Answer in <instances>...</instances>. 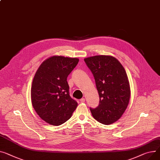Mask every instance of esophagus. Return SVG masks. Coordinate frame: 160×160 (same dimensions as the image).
<instances>
[{
    "label": "esophagus",
    "mask_w": 160,
    "mask_h": 160,
    "mask_svg": "<svg viewBox=\"0 0 160 160\" xmlns=\"http://www.w3.org/2000/svg\"><path fill=\"white\" fill-rule=\"evenodd\" d=\"M80 101L81 103H83V102H85V98H82V99H80Z\"/></svg>",
    "instance_id": "obj_1"
}]
</instances>
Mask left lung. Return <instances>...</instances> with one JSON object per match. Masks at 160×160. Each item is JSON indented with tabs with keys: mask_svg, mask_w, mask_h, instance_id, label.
<instances>
[{
	"mask_svg": "<svg viewBox=\"0 0 160 160\" xmlns=\"http://www.w3.org/2000/svg\"><path fill=\"white\" fill-rule=\"evenodd\" d=\"M92 72L100 98L97 108H90L95 120L105 125L119 120L128 106L131 90L126 71L112 56L97 55L84 59Z\"/></svg>",
	"mask_w": 160,
	"mask_h": 160,
	"instance_id": "left-lung-1",
	"label": "left lung"
}]
</instances>
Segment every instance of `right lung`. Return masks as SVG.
<instances>
[{"instance_id":"add662e5","label":"right lung","mask_w":160,"mask_h":160,"mask_svg":"<svg viewBox=\"0 0 160 160\" xmlns=\"http://www.w3.org/2000/svg\"><path fill=\"white\" fill-rule=\"evenodd\" d=\"M79 59L53 56L42 63L31 90V102L37 114L52 125L68 121L78 103L69 95L67 78Z\"/></svg>"}]
</instances>
